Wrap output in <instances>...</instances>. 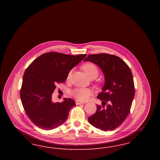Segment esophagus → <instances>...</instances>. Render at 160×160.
<instances>
[{"label": "esophagus", "instance_id": "obj_1", "mask_svg": "<svg viewBox=\"0 0 160 160\" xmlns=\"http://www.w3.org/2000/svg\"><path fill=\"white\" fill-rule=\"evenodd\" d=\"M84 103H85V102H81V101H78V100H76V104L77 105H78V104H84Z\"/></svg>", "mask_w": 160, "mask_h": 160}]
</instances>
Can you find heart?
Listing matches in <instances>:
<instances>
[{
	"label": "heart",
	"instance_id": "b5f03b06",
	"mask_svg": "<svg viewBox=\"0 0 160 160\" xmlns=\"http://www.w3.org/2000/svg\"><path fill=\"white\" fill-rule=\"evenodd\" d=\"M86 76L90 78H95L99 75V69L92 62H87L82 67ZM72 70H70L67 75V80H69L72 75ZM72 95L76 99L80 101H86L92 95L91 89L88 88H76L71 92Z\"/></svg>",
	"mask_w": 160,
	"mask_h": 160
}]
</instances>
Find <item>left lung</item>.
Here are the masks:
<instances>
[{"instance_id": "left-lung-1", "label": "left lung", "mask_w": 160, "mask_h": 160, "mask_svg": "<svg viewBox=\"0 0 160 160\" xmlns=\"http://www.w3.org/2000/svg\"><path fill=\"white\" fill-rule=\"evenodd\" d=\"M84 61L97 64L105 76L102 91L97 96L102 106L97 105L88 121L98 129L112 131L124 122L130 112L135 94L132 72L122 59L113 54H89Z\"/></svg>"}]
</instances>
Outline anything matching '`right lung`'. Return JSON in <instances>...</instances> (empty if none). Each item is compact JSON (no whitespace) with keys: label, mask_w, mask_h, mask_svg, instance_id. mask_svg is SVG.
<instances>
[{"label":"right lung","mask_w":160,"mask_h":160,"mask_svg":"<svg viewBox=\"0 0 160 160\" xmlns=\"http://www.w3.org/2000/svg\"><path fill=\"white\" fill-rule=\"evenodd\" d=\"M86 56L48 52L33 61L23 75L20 98L25 113L38 127L46 130L57 128L65 122L76 105L73 99L52 101L58 84L63 83L69 71Z\"/></svg>","instance_id":"1"}]
</instances>
